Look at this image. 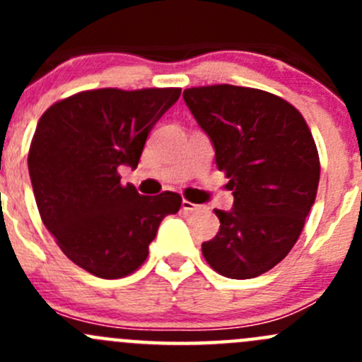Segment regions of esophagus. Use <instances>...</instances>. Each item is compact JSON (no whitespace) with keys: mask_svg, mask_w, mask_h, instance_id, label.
Wrapping results in <instances>:
<instances>
[{"mask_svg":"<svg viewBox=\"0 0 362 362\" xmlns=\"http://www.w3.org/2000/svg\"><path fill=\"white\" fill-rule=\"evenodd\" d=\"M182 210H184L185 214H192V211L199 210V206H198V204L187 202V199H184V202H182Z\"/></svg>","mask_w":362,"mask_h":362,"instance_id":"1","label":"esophagus"}]
</instances>
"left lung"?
<instances>
[{"label": "left lung", "mask_w": 362, "mask_h": 362, "mask_svg": "<svg viewBox=\"0 0 362 362\" xmlns=\"http://www.w3.org/2000/svg\"><path fill=\"white\" fill-rule=\"evenodd\" d=\"M184 101L215 148L235 203L215 210L221 229L202 245L228 279H254L279 264L315 203L320 163L305 119L291 103L250 87L206 86Z\"/></svg>", "instance_id": "left-lung-1"}]
</instances>
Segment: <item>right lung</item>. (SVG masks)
Wrapping results in <instances>:
<instances>
[{"mask_svg":"<svg viewBox=\"0 0 362 362\" xmlns=\"http://www.w3.org/2000/svg\"><path fill=\"white\" fill-rule=\"evenodd\" d=\"M180 89L83 90L42 115L28 168L43 224L69 261L100 279L140 268L160 221L180 210L164 191L141 196L122 185L120 166H138L148 133Z\"/></svg>","mask_w":362,"mask_h":362,"instance_id":"right-lung-1","label":"right lung"}]
</instances>
